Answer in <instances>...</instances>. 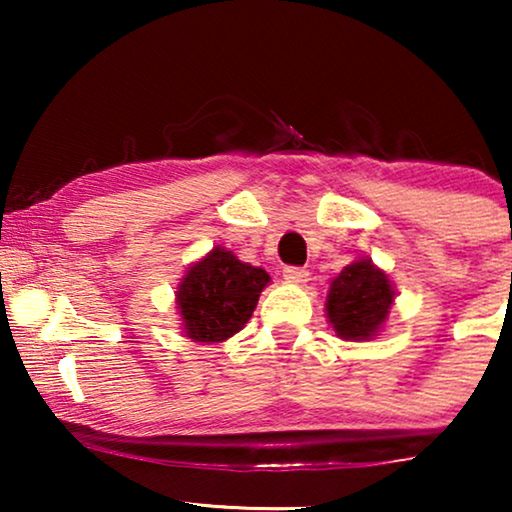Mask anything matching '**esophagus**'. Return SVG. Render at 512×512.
<instances>
[{
    "label": "esophagus",
    "instance_id": "1",
    "mask_svg": "<svg viewBox=\"0 0 512 512\" xmlns=\"http://www.w3.org/2000/svg\"><path fill=\"white\" fill-rule=\"evenodd\" d=\"M284 279L289 284H305L307 279H310V272H307L305 268H286Z\"/></svg>",
    "mask_w": 512,
    "mask_h": 512
}]
</instances>
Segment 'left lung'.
I'll return each mask as SVG.
<instances>
[{
	"mask_svg": "<svg viewBox=\"0 0 512 512\" xmlns=\"http://www.w3.org/2000/svg\"><path fill=\"white\" fill-rule=\"evenodd\" d=\"M396 286L370 256L356 258L331 279L326 293V319L340 340L368 342L387 324Z\"/></svg>",
	"mask_w": 512,
	"mask_h": 512,
	"instance_id": "obj_1",
	"label": "left lung"
}]
</instances>
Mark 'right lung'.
Listing matches in <instances>:
<instances>
[{
	"label": "right lung",
	"instance_id": "1",
	"mask_svg": "<svg viewBox=\"0 0 512 512\" xmlns=\"http://www.w3.org/2000/svg\"><path fill=\"white\" fill-rule=\"evenodd\" d=\"M268 284L263 268L240 261L226 247H214L188 265L174 291L184 338L205 345L233 338L251 319Z\"/></svg>",
	"mask_w": 512,
	"mask_h": 512
}]
</instances>
